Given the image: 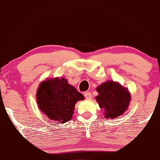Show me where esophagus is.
<instances>
[{
    "label": "esophagus",
    "instance_id": "34e87169",
    "mask_svg": "<svg viewBox=\"0 0 160 160\" xmlns=\"http://www.w3.org/2000/svg\"><path fill=\"white\" fill-rule=\"evenodd\" d=\"M84 96H85L86 98L87 99H90L92 98V95L89 92H86L84 93Z\"/></svg>",
    "mask_w": 160,
    "mask_h": 160
}]
</instances>
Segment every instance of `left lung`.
<instances>
[{
	"label": "left lung",
	"instance_id": "obj_1",
	"mask_svg": "<svg viewBox=\"0 0 160 160\" xmlns=\"http://www.w3.org/2000/svg\"><path fill=\"white\" fill-rule=\"evenodd\" d=\"M98 95L95 97L101 109L104 110V118L115 119L128 109L131 94L127 88L118 82L108 80L96 88Z\"/></svg>",
	"mask_w": 160,
	"mask_h": 160
}]
</instances>
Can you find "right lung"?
Here are the masks:
<instances>
[{
  "label": "right lung",
  "mask_w": 160,
  "mask_h": 160,
  "mask_svg": "<svg viewBox=\"0 0 160 160\" xmlns=\"http://www.w3.org/2000/svg\"><path fill=\"white\" fill-rule=\"evenodd\" d=\"M38 107L49 120L65 123L72 119L75 104L84 96L65 78L46 79L36 94Z\"/></svg>",
  "instance_id": "1"
}]
</instances>
